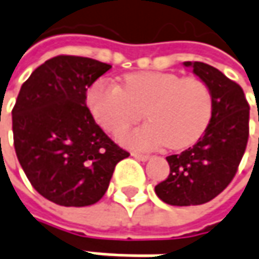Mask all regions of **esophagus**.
Masks as SVG:
<instances>
[{
    "mask_svg": "<svg viewBox=\"0 0 259 259\" xmlns=\"http://www.w3.org/2000/svg\"><path fill=\"white\" fill-rule=\"evenodd\" d=\"M132 156L136 157L139 160H149L150 159V155H147V153H138V152H133Z\"/></svg>",
    "mask_w": 259,
    "mask_h": 259,
    "instance_id": "obj_1",
    "label": "esophagus"
}]
</instances>
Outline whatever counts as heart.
I'll list each match as a JSON object with an SVG mask.
<instances>
[{
    "mask_svg": "<svg viewBox=\"0 0 259 259\" xmlns=\"http://www.w3.org/2000/svg\"><path fill=\"white\" fill-rule=\"evenodd\" d=\"M85 100L94 119L113 133L140 121L146 112L152 123L120 135L126 145L143 149L191 146L206 130L213 112V96L202 78L162 71L127 74L123 87L97 80Z\"/></svg>",
    "mask_w": 259,
    "mask_h": 259,
    "instance_id": "obj_1",
    "label": "heart"
}]
</instances>
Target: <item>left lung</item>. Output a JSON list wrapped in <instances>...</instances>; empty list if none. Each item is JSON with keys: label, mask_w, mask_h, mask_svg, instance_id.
Instances as JSON below:
<instances>
[{"label": "left lung", "mask_w": 259, "mask_h": 259, "mask_svg": "<svg viewBox=\"0 0 259 259\" xmlns=\"http://www.w3.org/2000/svg\"><path fill=\"white\" fill-rule=\"evenodd\" d=\"M183 64L209 85L213 112L205 133L193 146L166 157L170 174L157 183L155 192L174 206L202 205L218 196L234 179L249 136V104L241 85L209 64Z\"/></svg>", "instance_id": "left-lung-1"}]
</instances>
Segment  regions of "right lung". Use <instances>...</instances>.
Instances as JSON below:
<instances>
[{
	"label": "right lung",
	"instance_id": "1",
	"mask_svg": "<svg viewBox=\"0 0 259 259\" xmlns=\"http://www.w3.org/2000/svg\"><path fill=\"white\" fill-rule=\"evenodd\" d=\"M112 68L57 56L21 85L13 109L14 149L32 188L61 206H89L106 193L129 152L116 145L85 106L87 89Z\"/></svg>",
	"mask_w": 259,
	"mask_h": 259
}]
</instances>
